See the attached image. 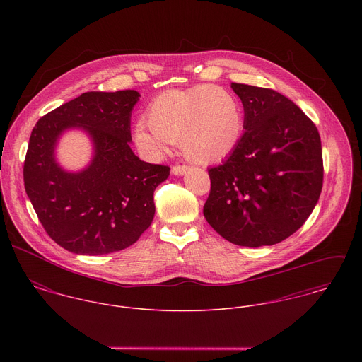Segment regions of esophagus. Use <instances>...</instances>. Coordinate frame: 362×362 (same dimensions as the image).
Here are the masks:
<instances>
[{
  "label": "esophagus",
  "mask_w": 362,
  "mask_h": 362,
  "mask_svg": "<svg viewBox=\"0 0 362 362\" xmlns=\"http://www.w3.org/2000/svg\"><path fill=\"white\" fill-rule=\"evenodd\" d=\"M188 165H185V164H182V165H180V164H175V165H173V168H171V173L174 174V175H184L187 171H188Z\"/></svg>",
  "instance_id": "34e87169"
}]
</instances>
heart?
I'll return each instance as SVG.
<instances>
[{
    "label": "heart",
    "mask_w": 362,
    "mask_h": 362,
    "mask_svg": "<svg viewBox=\"0 0 362 362\" xmlns=\"http://www.w3.org/2000/svg\"><path fill=\"white\" fill-rule=\"evenodd\" d=\"M148 122L134 128L138 149L151 158L181 142L184 155L197 163L218 161L231 155L244 135V112L238 99L220 86L167 90L146 112Z\"/></svg>",
    "instance_id": "1"
}]
</instances>
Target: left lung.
<instances>
[{
    "mask_svg": "<svg viewBox=\"0 0 362 362\" xmlns=\"http://www.w3.org/2000/svg\"><path fill=\"white\" fill-rule=\"evenodd\" d=\"M244 105V135L209 168L207 223L250 248L294 234L317 204L323 184L320 136L303 110L276 90L231 83Z\"/></svg>",
    "mask_w": 362,
    "mask_h": 362,
    "instance_id": "left-lung-1",
    "label": "left lung"
}]
</instances>
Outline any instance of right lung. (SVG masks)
Returning <instances> with one entry per match:
<instances>
[{"label":"right lung","instance_id":"1","mask_svg":"<svg viewBox=\"0 0 362 362\" xmlns=\"http://www.w3.org/2000/svg\"><path fill=\"white\" fill-rule=\"evenodd\" d=\"M136 90L86 92L35 125L23 165L26 194L46 233L78 255H104L138 241L155 217L153 194L170 167L142 161L129 146ZM82 129L94 146L81 172L54 158L60 135Z\"/></svg>","mask_w":362,"mask_h":362}]
</instances>
